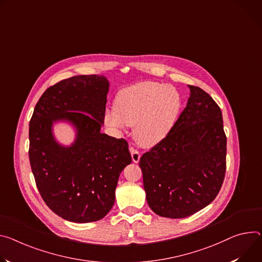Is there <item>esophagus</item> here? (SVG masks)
Returning a JSON list of instances; mask_svg holds the SVG:
<instances>
[{
  "label": "esophagus",
  "instance_id": "1",
  "mask_svg": "<svg viewBox=\"0 0 262 262\" xmlns=\"http://www.w3.org/2000/svg\"><path fill=\"white\" fill-rule=\"evenodd\" d=\"M129 151H130V155H132V159H133V162L134 163H138L140 161V158H141V154L138 149H136L135 147L130 146L129 147Z\"/></svg>",
  "mask_w": 262,
  "mask_h": 262
}]
</instances>
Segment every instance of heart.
Instances as JSON below:
<instances>
[{"label":"heart","mask_w":262,"mask_h":262,"mask_svg":"<svg viewBox=\"0 0 262 262\" xmlns=\"http://www.w3.org/2000/svg\"><path fill=\"white\" fill-rule=\"evenodd\" d=\"M181 108V96L171 85L142 81L119 92L115 108L104 113L107 126H134V137L143 147L158 144L171 130Z\"/></svg>","instance_id":"obj_1"}]
</instances>
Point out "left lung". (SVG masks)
I'll return each instance as SVG.
<instances>
[{"instance_id":"8db88e82","label":"left lung","mask_w":262,"mask_h":262,"mask_svg":"<svg viewBox=\"0 0 262 262\" xmlns=\"http://www.w3.org/2000/svg\"><path fill=\"white\" fill-rule=\"evenodd\" d=\"M190 97L169 134L141 157L150 209L184 219L214 201L227 167L222 110L208 93L189 85Z\"/></svg>"}]
</instances>
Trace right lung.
<instances>
[{
	"label": "right lung",
	"mask_w": 262,
	"mask_h": 262,
	"mask_svg": "<svg viewBox=\"0 0 262 262\" xmlns=\"http://www.w3.org/2000/svg\"><path fill=\"white\" fill-rule=\"evenodd\" d=\"M108 81L80 75L47 89L29 123V160L38 192L55 214L73 223L103 219L115 202L118 179L132 156L125 139L100 129L104 122ZM66 118L78 127L70 148L53 139V121Z\"/></svg>",
	"instance_id": "1"
}]
</instances>
